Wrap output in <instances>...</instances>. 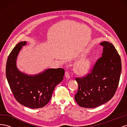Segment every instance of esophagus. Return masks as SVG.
Segmentation results:
<instances>
[{"label": "esophagus", "mask_w": 127, "mask_h": 127, "mask_svg": "<svg viewBox=\"0 0 127 127\" xmlns=\"http://www.w3.org/2000/svg\"><path fill=\"white\" fill-rule=\"evenodd\" d=\"M65 77L67 78V79H69L70 78V73L69 71H66V72H65Z\"/></svg>", "instance_id": "esophagus-1"}]
</instances>
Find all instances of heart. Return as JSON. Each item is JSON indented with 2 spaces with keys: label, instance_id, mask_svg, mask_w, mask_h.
Returning a JSON list of instances; mask_svg holds the SVG:
<instances>
[{
  "label": "heart",
  "instance_id": "b5f03b06",
  "mask_svg": "<svg viewBox=\"0 0 127 127\" xmlns=\"http://www.w3.org/2000/svg\"><path fill=\"white\" fill-rule=\"evenodd\" d=\"M92 66V59L86 58L78 61L75 65V70L79 74H85L90 70Z\"/></svg>",
  "mask_w": 127,
  "mask_h": 127
}]
</instances>
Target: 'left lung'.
<instances>
[{
  "mask_svg": "<svg viewBox=\"0 0 127 127\" xmlns=\"http://www.w3.org/2000/svg\"><path fill=\"white\" fill-rule=\"evenodd\" d=\"M100 45L103 47L102 57L91 72L76 78L78 90L75 99L81 107L94 108L108 102L118 86L121 72L120 57L112 43L104 41Z\"/></svg>",
  "mask_w": 127,
  "mask_h": 127,
  "instance_id": "1",
  "label": "left lung"
}]
</instances>
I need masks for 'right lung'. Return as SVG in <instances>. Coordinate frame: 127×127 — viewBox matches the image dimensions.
I'll use <instances>...</instances> for the list:
<instances>
[{
  "instance_id": "right-lung-1",
  "label": "right lung",
  "mask_w": 127,
  "mask_h": 127,
  "mask_svg": "<svg viewBox=\"0 0 127 127\" xmlns=\"http://www.w3.org/2000/svg\"><path fill=\"white\" fill-rule=\"evenodd\" d=\"M26 44V41L21 42L11 51L6 64V77L17 102L31 109L41 108L50 100L55 87L63 80L64 70L48 69L33 76L19 71L16 66L17 57L22 46Z\"/></svg>"
}]
</instances>
